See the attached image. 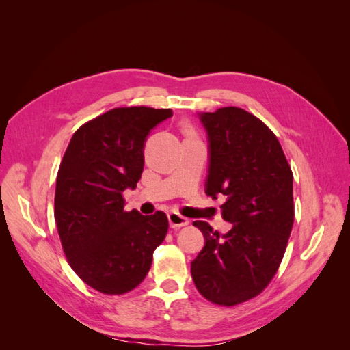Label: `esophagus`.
<instances>
[{
	"label": "esophagus",
	"instance_id": "1",
	"mask_svg": "<svg viewBox=\"0 0 350 350\" xmlns=\"http://www.w3.org/2000/svg\"><path fill=\"white\" fill-rule=\"evenodd\" d=\"M167 220H169V225H171V228H174V229H179V228L188 225V219L181 216L179 213H176V211L169 213Z\"/></svg>",
	"mask_w": 350,
	"mask_h": 350
}]
</instances>
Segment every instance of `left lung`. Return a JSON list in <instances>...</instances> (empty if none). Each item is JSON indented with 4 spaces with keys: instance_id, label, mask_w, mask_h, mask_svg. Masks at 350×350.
<instances>
[{
    "instance_id": "8db88e82",
    "label": "left lung",
    "mask_w": 350,
    "mask_h": 350,
    "mask_svg": "<svg viewBox=\"0 0 350 350\" xmlns=\"http://www.w3.org/2000/svg\"><path fill=\"white\" fill-rule=\"evenodd\" d=\"M208 142L206 194L225 197L226 234L197 220L204 247L191 262L198 292L232 306L257 296L276 274L293 225V175L278 137L241 108L197 113Z\"/></svg>"
}]
</instances>
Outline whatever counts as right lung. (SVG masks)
<instances>
[{
    "instance_id": "right-lung-1",
    "label": "right lung",
    "mask_w": 350,
    "mask_h": 350,
    "mask_svg": "<svg viewBox=\"0 0 350 350\" xmlns=\"http://www.w3.org/2000/svg\"><path fill=\"white\" fill-rule=\"evenodd\" d=\"M171 109L115 108L72 134L58 169L55 221L71 269L90 288L121 295L137 288L163 242V211H125L122 193L135 189L144 144Z\"/></svg>"
}]
</instances>
